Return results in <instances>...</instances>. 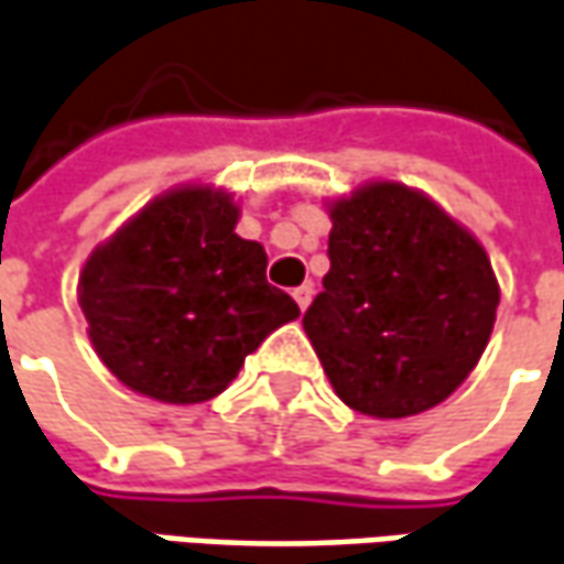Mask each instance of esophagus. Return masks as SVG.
Wrapping results in <instances>:
<instances>
[{
    "mask_svg": "<svg viewBox=\"0 0 564 564\" xmlns=\"http://www.w3.org/2000/svg\"><path fill=\"white\" fill-rule=\"evenodd\" d=\"M312 296H314L312 283H302V286H296V290H293V299H296V305H299V308H302V312L308 308V302H312Z\"/></svg>",
    "mask_w": 564,
    "mask_h": 564,
    "instance_id": "esophagus-1",
    "label": "esophagus"
}]
</instances>
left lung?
<instances>
[{
  "label": "left lung",
  "mask_w": 564,
  "mask_h": 564,
  "mask_svg": "<svg viewBox=\"0 0 564 564\" xmlns=\"http://www.w3.org/2000/svg\"><path fill=\"white\" fill-rule=\"evenodd\" d=\"M330 271L302 327L351 411L401 420L473 373L500 286L473 234L426 194L370 182L330 206Z\"/></svg>",
  "instance_id": "left-lung-1"
}]
</instances>
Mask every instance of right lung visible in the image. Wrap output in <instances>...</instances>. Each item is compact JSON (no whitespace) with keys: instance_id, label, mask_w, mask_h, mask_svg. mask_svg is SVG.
<instances>
[{"instance_id":"add662e5","label":"right lung","mask_w":564,"mask_h":564,"mask_svg":"<svg viewBox=\"0 0 564 564\" xmlns=\"http://www.w3.org/2000/svg\"><path fill=\"white\" fill-rule=\"evenodd\" d=\"M231 194L185 185L148 203L79 274V305L107 370L132 392L200 404L240 373L299 305L265 278L262 243L237 237Z\"/></svg>"}]
</instances>
